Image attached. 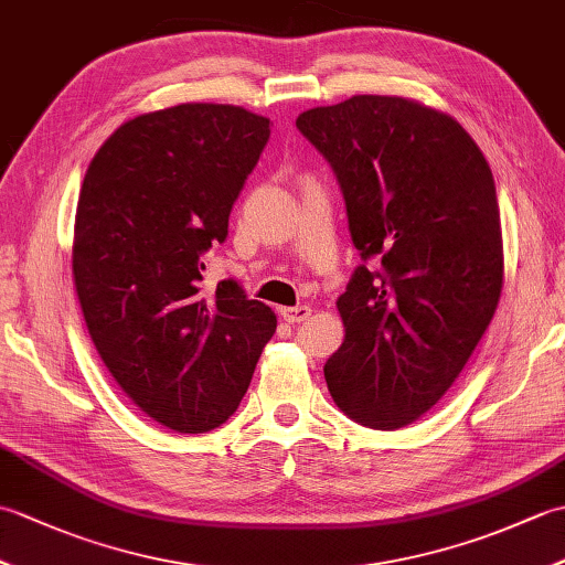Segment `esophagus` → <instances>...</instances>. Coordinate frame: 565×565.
I'll return each mask as SVG.
<instances>
[{
	"label": "esophagus",
	"instance_id": "1",
	"mask_svg": "<svg viewBox=\"0 0 565 565\" xmlns=\"http://www.w3.org/2000/svg\"><path fill=\"white\" fill-rule=\"evenodd\" d=\"M281 318L289 322V326H296V322H303L310 316V306H294V308H281L279 310Z\"/></svg>",
	"mask_w": 565,
	"mask_h": 565
}]
</instances>
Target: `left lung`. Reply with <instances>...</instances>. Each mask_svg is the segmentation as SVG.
Here are the masks:
<instances>
[{
    "instance_id": "1",
    "label": "left lung",
    "mask_w": 565,
    "mask_h": 565,
    "mask_svg": "<svg viewBox=\"0 0 565 565\" xmlns=\"http://www.w3.org/2000/svg\"><path fill=\"white\" fill-rule=\"evenodd\" d=\"M296 128L338 177L364 262L338 298L330 395L359 425L405 427L451 388L495 316L493 172L459 121L413 99L359 94L303 111Z\"/></svg>"
}]
</instances>
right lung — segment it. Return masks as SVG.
I'll list each match as a JSON object with an SVG mask.
<instances>
[{
	"instance_id": "right-lung-1",
	"label": "right lung",
	"mask_w": 565,
	"mask_h": 565,
	"mask_svg": "<svg viewBox=\"0 0 565 565\" xmlns=\"http://www.w3.org/2000/svg\"><path fill=\"white\" fill-rule=\"evenodd\" d=\"M269 134L239 106L179 104L116 128L84 174L72 243L84 322L128 398L174 431L221 427L276 330L237 281L203 289V252L227 237Z\"/></svg>"
}]
</instances>
